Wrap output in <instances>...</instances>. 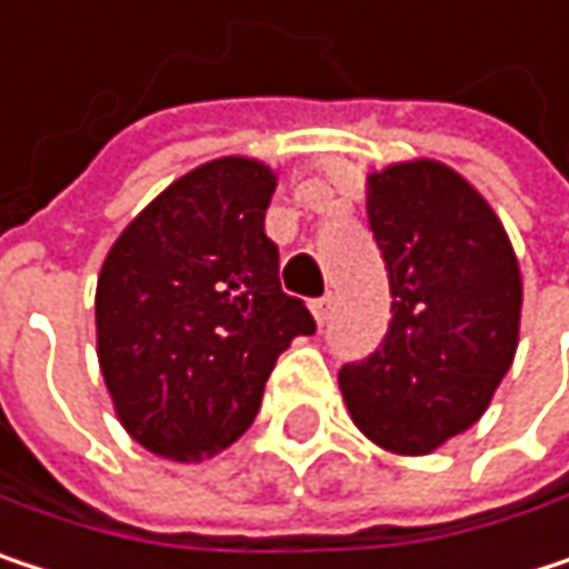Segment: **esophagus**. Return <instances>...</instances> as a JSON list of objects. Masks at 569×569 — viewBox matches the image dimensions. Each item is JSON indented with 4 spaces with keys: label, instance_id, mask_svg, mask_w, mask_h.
Wrapping results in <instances>:
<instances>
[{
    "label": "esophagus",
    "instance_id": "obj_1",
    "mask_svg": "<svg viewBox=\"0 0 569 569\" xmlns=\"http://www.w3.org/2000/svg\"><path fill=\"white\" fill-rule=\"evenodd\" d=\"M309 309H312L316 322H319V326H326V319H329V312H332V299H329V296H319V299H312V302H309Z\"/></svg>",
    "mask_w": 569,
    "mask_h": 569
}]
</instances>
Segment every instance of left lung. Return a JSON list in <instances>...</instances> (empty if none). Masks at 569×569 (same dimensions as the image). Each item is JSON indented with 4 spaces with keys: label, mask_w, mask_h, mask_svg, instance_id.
<instances>
[{
    "label": "left lung",
    "mask_w": 569,
    "mask_h": 569,
    "mask_svg": "<svg viewBox=\"0 0 569 569\" xmlns=\"http://www.w3.org/2000/svg\"><path fill=\"white\" fill-rule=\"evenodd\" d=\"M392 322L382 346L339 369L359 431L396 455H428L471 428L508 376L520 329V267L491 203L438 161L369 177Z\"/></svg>",
    "instance_id": "8db88e82"
}]
</instances>
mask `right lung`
I'll return each instance as SVG.
<instances>
[{"instance_id":"right-lung-1","label":"right lung","mask_w":569,"mask_h":569,"mask_svg":"<svg viewBox=\"0 0 569 569\" xmlns=\"http://www.w3.org/2000/svg\"><path fill=\"white\" fill-rule=\"evenodd\" d=\"M277 173L207 161L158 193L104 257L98 362L124 431L173 461H203L257 418L267 379L316 319L280 286L263 220Z\"/></svg>"}]
</instances>
